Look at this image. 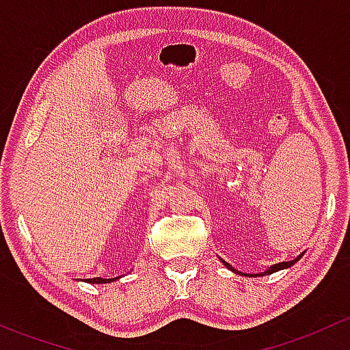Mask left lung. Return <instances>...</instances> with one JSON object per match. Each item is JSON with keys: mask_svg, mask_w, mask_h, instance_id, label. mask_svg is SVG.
Here are the masks:
<instances>
[{"mask_svg": "<svg viewBox=\"0 0 350 350\" xmlns=\"http://www.w3.org/2000/svg\"><path fill=\"white\" fill-rule=\"evenodd\" d=\"M301 256H303V254H299V256L296 257V259H293V260H286V262H280V264H274V266H271L269 269H267V271H264V273H259V274H250V276H254V278H257V276H267V274H273V273H276V271L286 269V267H291L293 264L296 262V260H298V259H301ZM221 262H224L225 266H227L228 269H230V271H234V273H239V271H235L234 267H232L230 264H227V262H225V260H221ZM239 274H243V273H239Z\"/></svg>", "mask_w": 350, "mask_h": 350, "instance_id": "8db88e82", "label": "left lung"}]
</instances>
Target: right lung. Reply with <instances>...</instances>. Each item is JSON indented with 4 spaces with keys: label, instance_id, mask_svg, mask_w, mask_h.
I'll list each match as a JSON object with an SVG mask.
<instances>
[{
    "label": "right lung",
    "instance_id": "right-lung-1",
    "mask_svg": "<svg viewBox=\"0 0 350 350\" xmlns=\"http://www.w3.org/2000/svg\"><path fill=\"white\" fill-rule=\"evenodd\" d=\"M118 280V278H111V280H103V278H93V280H88V283L93 284H103V283H111V281Z\"/></svg>",
    "mask_w": 350,
    "mask_h": 350
}]
</instances>
